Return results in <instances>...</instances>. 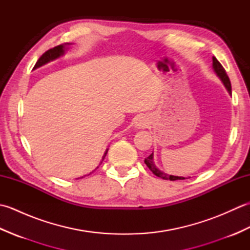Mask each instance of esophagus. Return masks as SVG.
Masks as SVG:
<instances>
[{
	"mask_svg": "<svg viewBox=\"0 0 250 250\" xmlns=\"http://www.w3.org/2000/svg\"><path fill=\"white\" fill-rule=\"evenodd\" d=\"M147 124H148L147 120L145 118H143V117H141V118L136 120L135 126H136V128H139V129H144L147 126Z\"/></svg>",
	"mask_w": 250,
	"mask_h": 250,
	"instance_id": "obj_1",
	"label": "esophagus"
}]
</instances>
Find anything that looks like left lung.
<instances>
[{"label":"left lung","mask_w":250,"mask_h":250,"mask_svg":"<svg viewBox=\"0 0 250 250\" xmlns=\"http://www.w3.org/2000/svg\"><path fill=\"white\" fill-rule=\"evenodd\" d=\"M213 68L215 73L217 74V76H218L221 82L224 83L226 89L228 90V92H229L230 95H232V89H231V83H230V79H229V76L227 75L226 73V70L224 68V66H222L220 64V62L216 59L215 57H213ZM145 163L146 166L149 167L150 171L156 175V176L160 177L162 179H166V180H178V179H185L184 177H179V176H173V175H168V174H166L163 173L162 171H160L156 166L155 163H153V153H151V155L148 156L146 159H145Z\"/></svg>","instance_id":"1"}]
</instances>
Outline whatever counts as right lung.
<instances>
[{"mask_svg": "<svg viewBox=\"0 0 250 250\" xmlns=\"http://www.w3.org/2000/svg\"><path fill=\"white\" fill-rule=\"evenodd\" d=\"M68 45H71V44H70V43H65V44H62V45H58V46L54 47V48L47 50V51L45 52V54H43V56H42V57L40 58V59L37 60L34 68H37V67H40V66H42V65H44V64H46V63H48V62H50V61H52V60L57 59V58H59V57L64 55V51H65L66 47H67ZM106 153H107V150L105 151V153H104V156H103V158H102V161H101V163L103 162L104 158H105V156H106ZM90 174H91V173H90Z\"/></svg>", "mask_w": 250, "mask_h": 250, "instance_id": "add662e5", "label": "right lung"}]
</instances>
